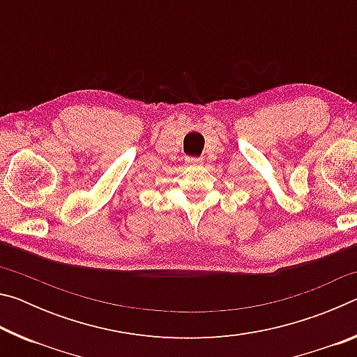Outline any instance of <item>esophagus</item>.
<instances>
[{
  "label": "esophagus",
  "instance_id": "esophagus-1",
  "mask_svg": "<svg viewBox=\"0 0 357 357\" xmlns=\"http://www.w3.org/2000/svg\"><path fill=\"white\" fill-rule=\"evenodd\" d=\"M185 162L190 165H200L203 164V159L202 157H185Z\"/></svg>",
  "mask_w": 357,
  "mask_h": 357
}]
</instances>
